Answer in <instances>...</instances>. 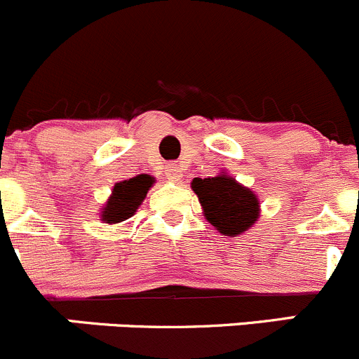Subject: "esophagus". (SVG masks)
Here are the masks:
<instances>
[{
    "instance_id": "1",
    "label": "esophagus",
    "mask_w": 359,
    "mask_h": 359,
    "mask_svg": "<svg viewBox=\"0 0 359 359\" xmlns=\"http://www.w3.org/2000/svg\"><path fill=\"white\" fill-rule=\"evenodd\" d=\"M165 178H168L169 181H175V183H178V181L181 180V171L178 165L171 164L168 165V169H165Z\"/></svg>"
}]
</instances>
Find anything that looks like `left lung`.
<instances>
[{
  "label": "left lung",
  "mask_w": 359,
  "mask_h": 359,
  "mask_svg": "<svg viewBox=\"0 0 359 359\" xmlns=\"http://www.w3.org/2000/svg\"><path fill=\"white\" fill-rule=\"evenodd\" d=\"M191 190L197 194L205 219L223 236L237 237L258 222L260 202L255 191L226 172L215 178H195Z\"/></svg>",
  "instance_id": "obj_1"
}]
</instances>
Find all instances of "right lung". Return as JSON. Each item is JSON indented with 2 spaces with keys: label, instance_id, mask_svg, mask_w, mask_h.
<instances>
[{
  "label": "right lung",
  "instance_id": "1",
  "mask_svg": "<svg viewBox=\"0 0 359 359\" xmlns=\"http://www.w3.org/2000/svg\"><path fill=\"white\" fill-rule=\"evenodd\" d=\"M154 183L155 180L150 175H140L116 183L101 211L102 222L111 225L129 219L137 211Z\"/></svg>",
  "mask_w": 359,
  "mask_h": 359
}]
</instances>
